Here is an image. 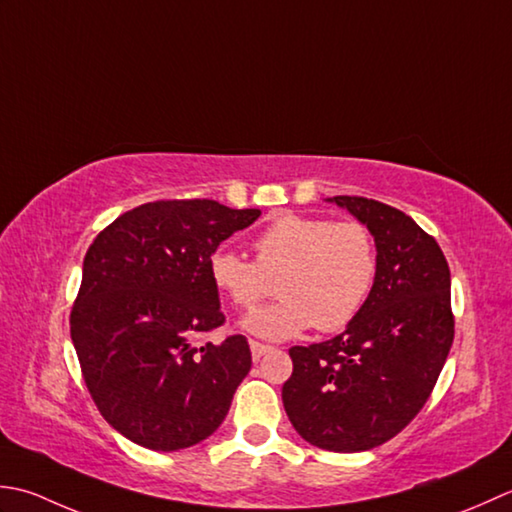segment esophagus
Listing matches in <instances>:
<instances>
[{"label":"esophagus","instance_id":"34e87169","mask_svg":"<svg viewBox=\"0 0 512 512\" xmlns=\"http://www.w3.org/2000/svg\"><path fill=\"white\" fill-rule=\"evenodd\" d=\"M249 349H252V358H254V362H258L260 358L265 356V353H269L271 351V347H267V344H260V342H249Z\"/></svg>","mask_w":512,"mask_h":512}]
</instances>
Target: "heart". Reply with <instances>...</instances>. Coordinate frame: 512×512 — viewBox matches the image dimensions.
<instances>
[{
    "label": "heart",
    "mask_w": 512,
    "mask_h": 512,
    "mask_svg": "<svg viewBox=\"0 0 512 512\" xmlns=\"http://www.w3.org/2000/svg\"><path fill=\"white\" fill-rule=\"evenodd\" d=\"M254 260L227 249L210 256L218 294L254 309L274 289L280 300L252 311L243 329L263 340H287L314 327L338 331L367 305L378 274L373 236L358 221L283 214L254 238Z\"/></svg>",
    "instance_id": "obj_1"
}]
</instances>
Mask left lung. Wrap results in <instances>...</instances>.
Instances as JSON below:
<instances>
[{"label":"left lung","instance_id":"1","mask_svg":"<svg viewBox=\"0 0 512 512\" xmlns=\"http://www.w3.org/2000/svg\"><path fill=\"white\" fill-rule=\"evenodd\" d=\"M327 201L367 225L378 274L340 336L289 349L283 404L302 440L360 453L389 442L429 400L455 333L451 271L435 238L404 212L362 196Z\"/></svg>","mask_w":512,"mask_h":512}]
</instances>
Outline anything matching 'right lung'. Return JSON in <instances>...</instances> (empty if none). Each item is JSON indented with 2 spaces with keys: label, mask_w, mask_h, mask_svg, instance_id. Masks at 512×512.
<instances>
[{
  "label": "right lung",
  "mask_w": 512,
  "mask_h": 512,
  "mask_svg": "<svg viewBox=\"0 0 512 512\" xmlns=\"http://www.w3.org/2000/svg\"><path fill=\"white\" fill-rule=\"evenodd\" d=\"M258 216L207 198L156 201L90 245L70 336L97 409L130 442L170 453L223 424L252 351L245 336L201 344L225 322L207 263Z\"/></svg>",
  "instance_id": "right-lung-1"
}]
</instances>
